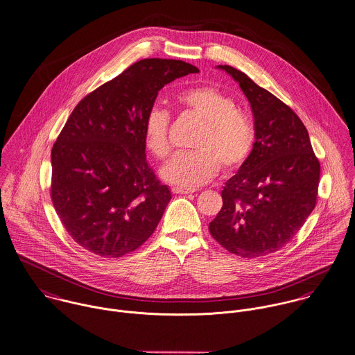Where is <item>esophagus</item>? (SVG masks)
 Masks as SVG:
<instances>
[{"label": "esophagus", "mask_w": 355, "mask_h": 355, "mask_svg": "<svg viewBox=\"0 0 355 355\" xmlns=\"http://www.w3.org/2000/svg\"><path fill=\"white\" fill-rule=\"evenodd\" d=\"M171 191H173V193H178V195H188V193L196 192V189H192V188H182V187H173Z\"/></svg>", "instance_id": "1"}]
</instances>
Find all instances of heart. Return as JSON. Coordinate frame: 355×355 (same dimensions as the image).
I'll return each mask as SVG.
<instances>
[{"instance_id":"1","label":"heart","mask_w":355,"mask_h":355,"mask_svg":"<svg viewBox=\"0 0 355 355\" xmlns=\"http://www.w3.org/2000/svg\"><path fill=\"white\" fill-rule=\"evenodd\" d=\"M175 103L184 112L203 120L193 139L196 149L175 153L162 168L163 178L184 188H193L225 171L241 167L249 157L256 131L252 119L236 107L227 94L210 85H196L180 91ZM168 110L152 107L144 123L145 145L159 159L171 150Z\"/></svg>"}]
</instances>
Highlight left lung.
Here are the masks:
<instances>
[{"instance_id":"left-lung-1","label":"left lung","mask_w":355,"mask_h":355,"mask_svg":"<svg viewBox=\"0 0 355 355\" xmlns=\"http://www.w3.org/2000/svg\"><path fill=\"white\" fill-rule=\"evenodd\" d=\"M248 96L256 142L225 182L223 207L209 224L230 253L256 259L278 252L300 231L317 205L321 166L300 117L243 71L224 64Z\"/></svg>"}]
</instances>
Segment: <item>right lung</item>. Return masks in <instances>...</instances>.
<instances>
[{"label":"right lung","mask_w":355,"mask_h":355,"mask_svg":"<svg viewBox=\"0 0 355 355\" xmlns=\"http://www.w3.org/2000/svg\"><path fill=\"white\" fill-rule=\"evenodd\" d=\"M189 73L199 69L184 60H138L69 116L51 152V200L85 250L119 259L155 232L171 193L148 166L144 123L157 92Z\"/></svg>","instance_id":"1"}]
</instances>
